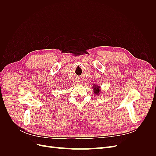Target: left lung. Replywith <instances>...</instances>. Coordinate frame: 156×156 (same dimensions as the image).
<instances>
[{"label": "left lung", "instance_id": "1", "mask_svg": "<svg viewBox=\"0 0 156 156\" xmlns=\"http://www.w3.org/2000/svg\"><path fill=\"white\" fill-rule=\"evenodd\" d=\"M93 89L94 90V93H95L96 94H100V87L96 86V85H94V87H93Z\"/></svg>", "mask_w": 156, "mask_h": 156}]
</instances>
